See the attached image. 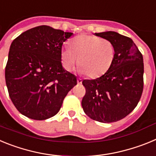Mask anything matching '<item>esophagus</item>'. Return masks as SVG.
Instances as JSON below:
<instances>
[{
	"label": "esophagus",
	"instance_id": "34e87169",
	"mask_svg": "<svg viewBox=\"0 0 156 156\" xmlns=\"http://www.w3.org/2000/svg\"><path fill=\"white\" fill-rule=\"evenodd\" d=\"M77 83H78V84H81V83H82V80H81L80 78H78V79H77Z\"/></svg>",
	"mask_w": 156,
	"mask_h": 156
}]
</instances>
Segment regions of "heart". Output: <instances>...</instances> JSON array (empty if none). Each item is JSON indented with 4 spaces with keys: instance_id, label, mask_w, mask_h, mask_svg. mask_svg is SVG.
<instances>
[{
    "instance_id": "obj_1",
    "label": "heart",
    "mask_w": 156,
    "mask_h": 156,
    "mask_svg": "<svg viewBox=\"0 0 156 156\" xmlns=\"http://www.w3.org/2000/svg\"><path fill=\"white\" fill-rule=\"evenodd\" d=\"M115 57L114 44L108 40L87 34L77 36L70 47H63L61 59L67 71L73 69L79 62V71L90 78L104 75L113 64Z\"/></svg>"
}]
</instances>
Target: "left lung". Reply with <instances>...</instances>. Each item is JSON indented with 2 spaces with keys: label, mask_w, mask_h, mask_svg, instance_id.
Segmentation results:
<instances>
[{
  "label": "left lung",
  "mask_w": 156,
  "mask_h": 156,
  "mask_svg": "<svg viewBox=\"0 0 156 156\" xmlns=\"http://www.w3.org/2000/svg\"><path fill=\"white\" fill-rule=\"evenodd\" d=\"M94 35L111 41L115 57L111 68L95 80H84L83 109L94 120L113 122L129 115L138 104L144 87L143 56L129 37L107 31Z\"/></svg>",
  "instance_id": "8db88e82"
}]
</instances>
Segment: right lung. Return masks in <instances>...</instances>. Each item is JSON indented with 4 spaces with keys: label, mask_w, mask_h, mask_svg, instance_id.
Instances as JSON below:
<instances>
[{
    "label": "right lung",
    "mask_w": 156,
    "mask_h": 156,
    "mask_svg": "<svg viewBox=\"0 0 156 156\" xmlns=\"http://www.w3.org/2000/svg\"><path fill=\"white\" fill-rule=\"evenodd\" d=\"M73 33L40 26L27 30L11 44L5 67L8 94L18 111L35 120L55 115L76 76L62 65V44Z\"/></svg>",
    "instance_id": "right-lung-1"
}]
</instances>
